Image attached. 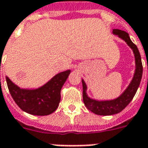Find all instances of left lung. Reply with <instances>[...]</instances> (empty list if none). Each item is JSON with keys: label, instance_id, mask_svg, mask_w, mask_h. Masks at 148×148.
<instances>
[{"label": "left lung", "instance_id": "left-lung-1", "mask_svg": "<svg viewBox=\"0 0 148 148\" xmlns=\"http://www.w3.org/2000/svg\"><path fill=\"white\" fill-rule=\"evenodd\" d=\"M113 34L117 35L118 37L123 39L127 44V45L133 50L135 58V72L131 82L122 94L116 99L111 100H97L91 99L88 97L86 93L87 86L84 80L82 79V99L85 106L88 110L92 111L95 114L101 116H110L118 113L123 110L132 100L134 95L136 94L137 89L140 83L143 73L141 57L140 55L137 45L134 44L130 40V36L124 31L119 29H113Z\"/></svg>", "mask_w": 148, "mask_h": 148}]
</instances>
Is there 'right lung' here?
Returning <instances> with one entry per match:
<instances>
[{
  "instance_id": "add662e5",
  "label": "right lung",
  "mask_w": 148,
  "mask_h": 148,
  "mask_svg": "<svg viewBox=\"0 0 148 148\" xmlns=\"http://www.w3.org/2000/svg\"><path fill=\"white\" fill-rule=\"evenodd\" d=\"M71 70L56 74L42 86L35 89H21L8 76L6 81L9 92L16 104L23 111L36 116L49 115L56 111L61 100V89Z\"/></svg>"
}]
</instances>
